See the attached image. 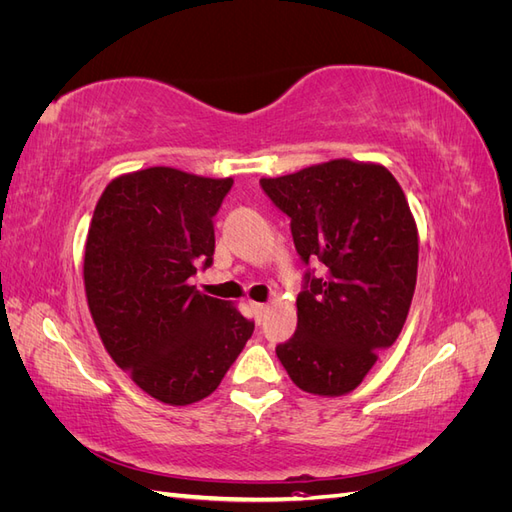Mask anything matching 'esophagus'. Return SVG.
<instances>
[{
  "instance_id": "esophagus-1",
  "label": "esophagus",
  "mask_w": 512,
  "mask_h": 512,
  "mask_svg": "<svg viewBox=\"0 0 512 512\" xmlns=\"http://www.w3.org/2000/svg\"><path fill=\"white\" fill-rule=\"evenodd\" d=\"M250 307L254 309V314H256V316H262V314L267 312V305H265V303H256V301H250Z\"/></svg>"
}]
</instances>
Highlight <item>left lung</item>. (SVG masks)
Segmentation results:
<instances>
[{
  "mask_svg": "<svg viewBox=\"0 0 512 512\" xmlns=\"http://www.w3.org/2000/svg\"><path fill=\"white\" fill-rule=\"evenodd\" d=\"M262 190L290 218L294 247L307 265L297 297V331L275 348L290 380L320 397L348 395L395 344L410 312L418 230L404 190L376 162L329 160Z\"/></svg>",
  "mask_w": 512,
  "mask_h": 512,
  "instance_id": "1",
  "label": "left lung"
}]
</instances>
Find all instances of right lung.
<instances>
[{
  "mask_svg": "<svg viewBox=\"0 0 512 512\" xmlns=\"http://www.w3.org/2000/svg\"><path fill=\"white\" fill-rule=\"evenodd\" d=\"M232 177L170 166L115 177L102 192L85 243V294L111 359L138 389L190 406L218 389L254 322L198 292L196 265L213 262V215Z\"/></svg>",
  "mask_w": 512,
  "mask_h": 512,
  "instance_id": "1",
  "label": "right lung"
}]
</instances>
